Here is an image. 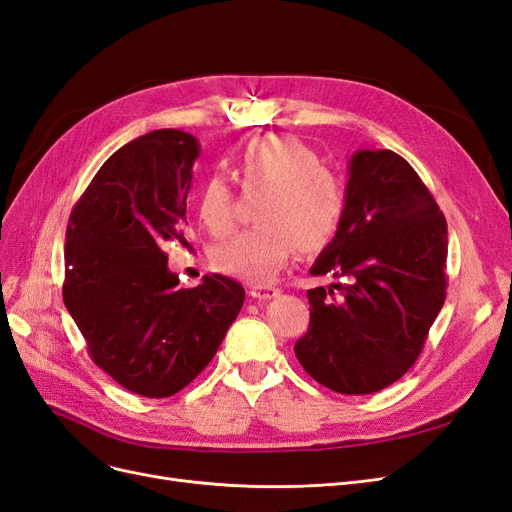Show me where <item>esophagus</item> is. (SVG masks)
Segmentation results:
<instances>
[{"label": "esophagus", "instance_id": "1", "mask_svg": "<svg viewBox=\"0 0 512 512\" xmlns=\"http://www.w3.org/2000/svg\"><path fill=\"white\" fill-rule=\"evenodd\" d=\"M249 295L255 300H272V298H278L280 289H276L272 285H253V287H249Z\"/></svg>", "mask_w": 512, "mask_h": 512}]
</instances>
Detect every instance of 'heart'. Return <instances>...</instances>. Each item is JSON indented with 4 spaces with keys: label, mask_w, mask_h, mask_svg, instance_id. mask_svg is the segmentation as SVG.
Returning a JSON list of instances; mask_svg holds the SVG:
<instances>
[{
    "label": "heart",
    "mask_w": 512,
    "mask_h": 512,
    "mask_svg": "<svg viewBox=\"0 0 512 512\" xmlns=\"http://www.w3.org/2000/svg\"><path fill=\"white\" fill-rule=\"evenodd\" d=\"M236 170L246 189L266 191L257 204L261 223L214 249V266L221 272L249 283H270L300 246L319 251L332 242L344 217L346 193L315 148L283 134L255 138L240 151ZM197 214L217 236L232 227L234 193L223 176L204 180Z\"/></svg>",
    "instance_id": "obj_1"
}]
</instances>
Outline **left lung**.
Wrapping results in <instances>:
<instances>
[{
  "mask_svg": "<svg viewBox=\"0 0 512 512\" xmlns=\"http://www.w3.org/2000/svg\"><path fill=\"white\" fill-rule=\"evenodd\" d=\"M344 217L310 274V325L293 351L323 387L374 393L402 378L447 298V221L410 163L364 148L349 159ZM339 291L333 295V289Z\"/></svg>",
  "mask_w": 512,
  "mask_h": 512,
  "instance_id": "obj_1",
  "label": "left lung"
}]
</instances>
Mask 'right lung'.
<instances>
[{
    "instance_id": "obj_1",
    "label": "right lung",
    "mask_w": 512,
    "mask_h": 512,
    "mask_svg": "<svg viewBox=\"0 0 512 512\" xmlns=\"http://www.w3.org/2000/svg\"><path fill=\"white\" fill-rule=\"evenodd\" d=\"M200 142L157 129L121 146L93 176L65 232L63 302L89 355L121 387L170 398L217 353L244 304L223 274L183 289L163 244L185 238Z\"/></svg>"
}]
</instances>
